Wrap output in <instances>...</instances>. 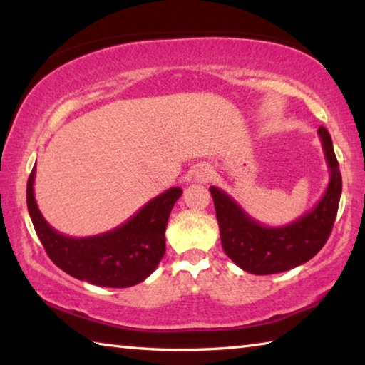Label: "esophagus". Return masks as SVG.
Listing matches in <instances>:
<instances>
[{"label":"esophagus","instance_id":"obj_1","mask_svg":"<svg viewBox=\"0 0 365 365\" xmlns=\"http://www.w3.org/2000/svg\"><path fill=\"white\" fill-rule=\"evenodd\" d=\"M211 175H212V172L211 170H209V169H206V168H200V169H197L196 170V180L197 182H207L209 180V178H211Z\"/></svg>","mask_w":365,"mask_h":365}]
</instances>
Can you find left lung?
Masks as SVG:
<instances>
[{
  "label": "left lung",
  "mask_w": 365,
  "mask_h": 365,
  "mask_svg": "<svg viewBox=\"0 0 365 365\" xmlns=\"http://www.w3.org/2000/svg\"><path fill=\"white\" fill-rule=\"evenodd\" d=\"M317 133L330 169V182L317 205L292 224L283 227L259 224L224 190L209 188L222 248L240 269L255 275L280 274L307 262L329 240L341 196V174L330 133L325 127H320Z\"/></svg>",
  "instance_id": "left-lung-1"
}]
</instances>
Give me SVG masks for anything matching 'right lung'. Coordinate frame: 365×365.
<instances>
[{"label": "right lung", "instance_id": "1", "mask_svg": "<svg viewBox=\"0 0 365 365\" xmlns=\"http://www.w3.org/2000/svg\"><path fill=\"white\" fill-rule=\"evenodd\" d=\"M35 168L27 182V207L51 261L73 279L98 287L127 288L150 277L165 252V227L183 190H165L122 225L95 237L72 238L48 224L34 195Z\"/></svg>", "mask_w": 365, "mask_h": 365}]
</instances>
